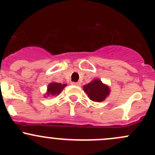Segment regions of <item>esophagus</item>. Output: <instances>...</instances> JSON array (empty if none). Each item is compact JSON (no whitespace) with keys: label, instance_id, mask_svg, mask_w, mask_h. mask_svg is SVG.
Masks as SVG:
<instances>
[{"label":"esophagus","instance_id":"esophagus-1","mask_svg":"<svg viewBox=\"0 0 155 155\" xmlns=\"http://www.w3.org/2000/svg\"><path fill=\"white\" fill-rule=\"evenodd\" d=\"M71 84L74 85V86H80V85H81L79 83H78V82H72L71 83Z\"/></svg>","mask_w":155,"mask_h":155}]
</instances>
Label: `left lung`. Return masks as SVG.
Listing matches in <instances>:
<instances>
[{
  "instance_id": "1",
  "label": "left lung",
  "mask_w": 155,
  "mask_h": 155,
  "mask_svg": "<svg viewBox=\"0 0 155 155\" xmlns=\"http://www.w3.org/2000/svg\"><path fill=\"white\" fill-rule=\"evenodd\" d=\"M84 89L91 101L95 102L104 101L109 94V88L97 79L85 85Z\"/></svg>"
}]
</instances>
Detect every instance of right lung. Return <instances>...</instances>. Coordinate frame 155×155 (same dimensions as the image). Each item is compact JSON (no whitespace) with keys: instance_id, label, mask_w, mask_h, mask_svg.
I'll list each match as a JSON object with an SVG mask.
<instances>
[{"instance_id":"1","label":"right lung","mask_w":155,"mask_h":155,"mask_svg":"<svg viewBox=\"0 0 155 155\" xmlns=\"http://www.w3.org/2000/svg\"><path fill=\"white\" fill-rule=\"evenodd\" d=\"M66 84H58V83H51L48 86L47 95H56L61 93L63 89L66 86Z\"/></svg>"}]
</instances>
